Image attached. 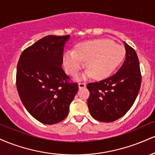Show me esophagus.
Returning <instances> with one entry per match:
<instances>
[{
	"mask_svg": "<svg viewBox=\"0 0 155 155\" xmlns=\"http://www.w3.org/2000/svg\"><path fill=\"white\" fill-rule=\"evenodd\" d=\"M86 87V84L85 83H79V89H83Z\"/></svg>",
	"mask_w": 155,
	"mask_h": 155,
	"instance_id": "esophagus-1",
	"label": "esophagus"
}]
</instances>
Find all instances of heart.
Returning a JSON list of instances; mask_svg holds the SVG:
<instances>
[{"label":"heart","mask_w":155,"mask_h":155,"mask_svg":"<svg viewBox=\"0 0 155 155\" xmlns=\"http://www.w3.org/2000/svg\"><path fill=\"white\" fill-rule=\"evenodd\" d=\"M125 50L120 44L108 38H97L78 44L75 51L64 53L63 65L69 75L75 76L85 66L82 79H106L123 60Z\"/></svg>","instance_id":"1"}]
</instances>
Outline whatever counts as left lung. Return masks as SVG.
I'll return each instance as SVG.
<instances>
[{
	"mask_svg": "<svg viewBox=\"0 0 155 155\" xmlns=\"http://www.w3.org/2000/svg\"><path fill=\"white\" fill-rule=\"evenodd\" d=\"M125 60L114 75L87 85V106L95 120L111 122L123 117L136 101L141 84L139 60L136 51L124 42Z\"/></svg>",
	"mask_w": 155,
	"mask_h": 155,
	"instance_id": "left-lung-1",
	"label": "left lung"
}]
</instances>
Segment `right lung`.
Segmentation results:
<instances>
[{
	"mask_svg": "<svg viewBox=\"0 0 155 155\" xmlns=\"http://www.w3.org/2000/svg\"><path fill=\"white\" fill-rule=\"evenodd\" d=\"M70 35H47L22 51L17 68V88L27 111L47 124L63 121L77 93L62 68L65 44Z\"/></svg>",
	"mask_w": 155,
	"mask_h": 155,
	"instance_id": "obj_1",
	"label": "right lung"
}]
</instances>
